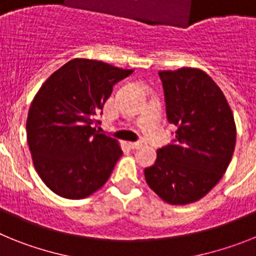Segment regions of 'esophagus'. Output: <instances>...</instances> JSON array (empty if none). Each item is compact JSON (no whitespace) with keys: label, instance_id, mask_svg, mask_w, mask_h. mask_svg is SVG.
Segmentation results:
<instances>
[{"label":"esophagus","instance_id":"1","mask_svg":"<svg viewBox=\"0 0 256 256\" xmlns=\"http://www.w3.org/2000/svg\"><path fill=\"white\" fill-rule=\"evenodd\" d=\"M144 144V140H140V141H136V142H130V146L132 148H142Z\"/></svg>","mask_w":256,"mask_h":256}]
</instances>
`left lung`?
<instances>
[{
  "label": "left lung",
  "instance_id": "obj_1",
  "mask_svg": "<svg viewBox=\"0 0 256 256\" xmlns=\"http://www.w3.org/2000/svg\"><path fill=\"white\" fill-rule=\"evenodd\" d=\"M166 119L176 140L158 150L144 178L152 191L173 205L200 200L227 170L234 146L232 110L216 83L200 69L159 72Z\"/></svg>",
  "mask_w": 256,
  "mask_h": 256
}]
</instances>
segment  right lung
Segmentation results:
<instances>
[{
    "instance_id": "obj_1",
    "label": "right lung",
    "mask_w": 256,
    "mask_h": 256,
    "mask_svg": "<svg viewBox=\"0 0 256 256\" xmlns=\"http://www.w3.org/2000/svg\"><path fill=\"white\" fill-rule=\"evenodd\" d=\"M132 73L74 58L40 88L29 108L26 138L36 170L56 195L84 198L108 180L123 151L94 126L112 86Z\"/></svg>"
}]
</instances>
